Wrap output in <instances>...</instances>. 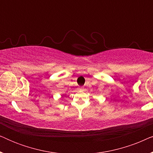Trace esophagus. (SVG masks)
<instances>
[{
	"instance_id": "obj_1",
	"label": "esophagus",
	"mask_w": 153,
	"mask_h": 153,
	"mask_svg": "<svg viewBox=\"0 0 153 153\" xmlns=\"http://www.w3.org/2000/svg\"><path fill=\"white\" fill-rule=\"evenodd\" d=\"M79 91H83V90H84V88H83V87H79Z\"/></svg>"
}]
</instances>
